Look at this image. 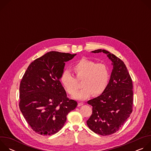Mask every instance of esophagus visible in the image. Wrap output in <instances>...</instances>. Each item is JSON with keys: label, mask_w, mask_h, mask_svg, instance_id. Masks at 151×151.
Wrapping results in <instances>:
<instances>
[{"label": "esophagus", "mask_w": 151, "mask_h": 151, "mask_svg": "<svg viewBox=\"0 0 151 151\" xmlns=\"http://www.w3.org/2000/svg\"><path fill=\"white\" fill-rule=\"evenodd\" d=\"M83 104V103H82V102H80V103H78V107H79V106H82Z\"/></svg>", "instance_id": "esophagus-1"}]
</instances>
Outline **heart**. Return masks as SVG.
Here are the masks:
<instances>
[{
  "mask_svg": "<svg viewBox=\"0 0 151 151\" xmlns=\"http://www.w3.org/2000/svg\"><path fill=\"white\" fill-rule=\"evenodd\" d=\"M75 78L69 72H63L60 81L67 92L74 96L79 89V82L82 81L83 88L74 97L78 100H85L93 94L97 97L102 94L108 86L110 73L109 68L103 63H96L93 60L82 58L72 67Z\"/></svg>",
  "mask_w": 151,
  "mask_h": 151,
  "instance_id": "b5f03b06",
  "label": "heart"
}]
</instances>
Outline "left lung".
Returning <instances> with one entry per match:
<instances>
[{"label":"left lung","mask_w":151,"mask_h":151,"mask_svg":"<svg viewBox=\"0 0 151 151\" xmlns=\"http://www.w3.org/2000/svg\"><path fill=\"white\" fill-rule=\"evenodd\" d=\"M92 52L106 54L112 62L113 69L105 91L87 101L93 106V113L87 124L95 133L108 136L118 132L133 111V82L120 58L104 50Z\"/></svg>","instance_id":"obj_1"}]
</instances>
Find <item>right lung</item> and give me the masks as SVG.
<instances>
[{
    "mask_svg": "<svg viewBox=\"0 0 151 151\" xmlns=\"http://www.w3.org/2000/svg\"><path fill=\"white\" fill-rule=\"evenodd\" d=\"M76 54L50 51L29 66L19 85V109L32 130L43 136L57 133L78 103L67 97L60 81L65 62Z\"/></svg>",
    "mask_w": 151,
    "mask_h": 151,
    "instance_id": "right-lung-1",
    "label": "right lung"
}]
</instances>
